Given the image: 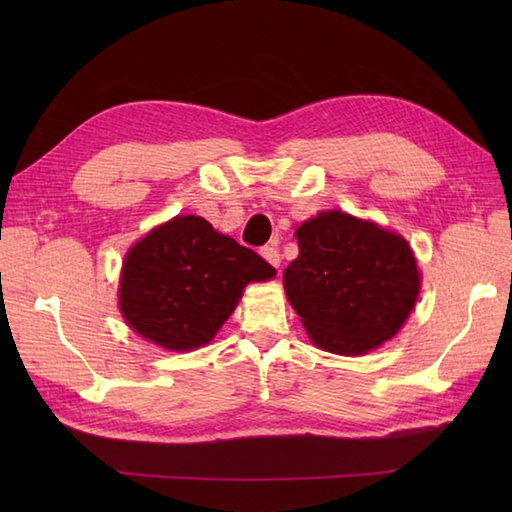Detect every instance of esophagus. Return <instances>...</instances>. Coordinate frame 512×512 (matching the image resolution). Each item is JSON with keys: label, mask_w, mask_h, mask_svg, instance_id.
Wrapping results in <instances>:
<instances>
[{"label": "esophagus", "mask_w": 512, "mask_h": 512, "mask_svg": "<svg viewBox=\"0 0 512 512\" xmlns=\"http://www.w3.org/2000/svg\"><path fill=\"white\" fill-rule=\"evenodd\" d=\"M262 257L266 259V262H268L270 266H275V268L281 266V255H279L277 246H264V248H262Z\"/></svg>", "instance_id": "34e87169"}]
</instances>
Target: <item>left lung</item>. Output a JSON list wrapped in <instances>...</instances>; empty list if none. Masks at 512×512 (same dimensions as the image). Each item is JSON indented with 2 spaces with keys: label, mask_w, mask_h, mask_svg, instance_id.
<instances>
[{
  "label": "left lung",
  "mask_w": 512,
  "mask_h": 512,
  "mask_svg": "<svg viewBox=\"0 0 512 512\" xmlns=\"http://www.w3.org/2000/svg\"><path fill=\"white\" fill-rule=\"evenodd\" d=\"M297 239L284 286L314 343L358 356L400 330L420 292L405 239L341 211L303 222Z\"/></svg>",
  "instance_id": "obj_1"
}]
</instances>
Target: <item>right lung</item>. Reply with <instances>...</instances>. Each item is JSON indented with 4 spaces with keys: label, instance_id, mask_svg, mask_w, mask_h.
I'll use <instances>...</instances> for the list:
<instances>
[{
    "label": "right lung",
    "instance_id": "obj_1",
    "mask_svg": "<svg viewBox=\"0 0 512 512\" xmlns=\"http://www.w3.org/2000/svg\"><path fill=\"white\" fill-rule=\"evenodd\" d=\"M275 277L255 250L217 233L198 215H178L129 248L121 312L129 328L173 352L209 343L248 281Z\"/></svg>",
    "mask_w": 512,
    "mask_h": 512
}]
</instances>
